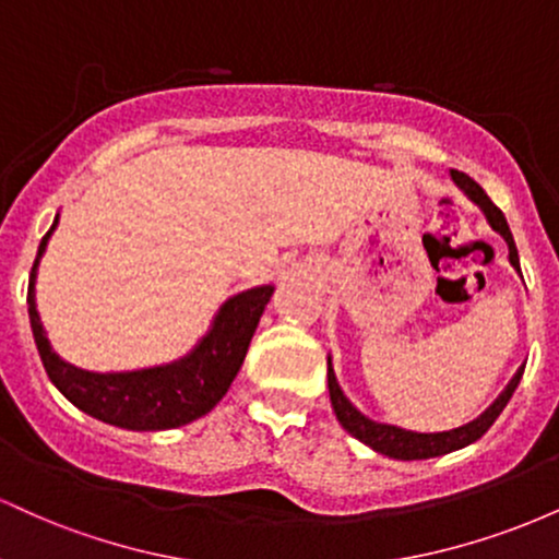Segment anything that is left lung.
<instances>
[{"instance_id":"8db88e82","label":"left lung","mask_w":559,"mask_h":559,"mask_svg":"<svg viewBox=\"0 0 559 559\" xmlns=\"http://www.w3.org/2000/svg\"><path fill=\"white\" fill-rule=\"evenodd\" d=\"M452 178H454V183H457L460 189H463L480 210H484L486 217H489L491 228L499 230V234L504 236L507 247H510L512 267H518V271H521L515 239H512L510 226H507L502 210L491 202L489 194H486V191L480 189V186L473 181L471 176H465V173H460V170H452ZM521 376H523V368L518 370L515 378H512V381L507 383V389L499 394V400L493 402L478 420L467 423V426L454 428V431H447V433H413V431H402V428H396V426H383V423L368 420L362 413H357V407H352V402L342 394V389H338V383H336V376H333V370H331V360H329V394H331L333 413H336V418L344 426V431H349L355 439H360L362 444L373 447L376 452L389 454V457H394V460H428V457H439V454L454 452V449H463L467 444H473V441L480 439V436L489 431V428L493 426V420L499 418V413H502V409L507 407V402H510L512 391H515L518 383H521Z\"/></svg>"}]
</instances>
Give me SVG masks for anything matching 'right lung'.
I'll return each mask as SVG.
<instances>
[{"mask_svg":"<svg viewBox=\"0 0 559 559\" xmlns=\"http://www.w3.org/2000/svg\"><path fill=\"white\" fill-rule=\"evenodd\" d=\"M55 226L38 243L28 284L31 329H34L44 370L52 378L55 386L92 418L128 428V431H165V428L186 426V423L210 413L239 373L252 333L258 329L262 310L273 294V286L249 288L239 297L228 299L223 310L217 312L213 331L181 362L139 370V373H88V370L73 368L55 355L36 312V265Z\"/></svg>","mask_w":559,"mask_h":559,"instance_id":"right-lung-1","label":"right lung"}]
</instances>
